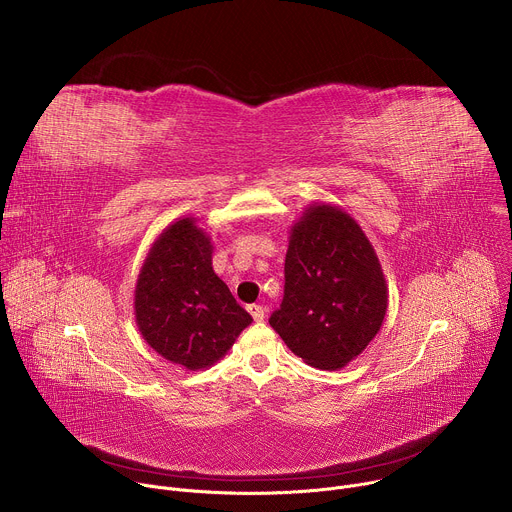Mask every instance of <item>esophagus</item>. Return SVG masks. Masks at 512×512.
<instances>
[{"instance_id": "1", "label": "esophagus", "mask_w": 512, "mask_h": 512, "mask_svg": "<svg viewBox=\"0 0 512 512\" xmlns=\"http://www.w3.org/2000/svg\"><path fill=\"white\" fill-rule=\"evenodd\" d=\"M249 314L253 316L255 322H263V318H265V308L259 306V304H251V306H249Z\"/></svg>"}]
</instances>
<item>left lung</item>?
<instances>
[{"label": "left lung", "mask_w": 512, "mask_h": 512, "mask_svg": "<svg viewBox=\"0 0 512 512\" xmlns=\"http://www.w3.org/2000/svg\"><path fill=\"white\" fill-rule=\"evenodd\" d=\"M389 289L379 257L342 208L312 204L291 227L283 302L269 318L310 367L336 371L381 330Z\"/></svg>", "instance_id": "1"}]
</instances>
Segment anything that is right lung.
<instances>
[{
  "label": "right lung",
  "instance_id": "obj_1",
  "mask_svg": "<svg viewBox=\"0 0 512 512\" xmlns=\"http://www.w3.org/2000/svg\"><path fill=\"white\" fill-rule=\"evenodd\" d=\"M135 322L158 354L188 371L221 360L253 318L212 269V245L196 218L170 225L135 285Z\"/></svg>",
  "mask_w": 512,
  "mask_h": 512
}]
</instances>
